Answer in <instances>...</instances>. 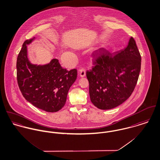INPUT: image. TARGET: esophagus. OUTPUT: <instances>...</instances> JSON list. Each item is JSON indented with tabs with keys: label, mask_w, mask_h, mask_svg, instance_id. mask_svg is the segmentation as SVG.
<instances>
[{
	"label": "esophagus",
	"mask_w": 160,
	"mask_h": 160,
	"mask_svg": "<svg viewBox=\"0 0 160 160\" xmlns=\"http://www.w3.org/2000/svg\"><path fill=\"white\" fill-rule=\"evenodd\" d=\"M78 73H79L80 77H85V75H86V71H85L83 68H82V69H80L78 70Z\"/></svg>",
	"instance_id": "1"
}]
</instances>
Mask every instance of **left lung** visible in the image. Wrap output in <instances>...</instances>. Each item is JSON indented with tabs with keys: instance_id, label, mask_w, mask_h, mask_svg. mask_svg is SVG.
<instances>
[{
	"instance_id": "obj_1",
	"label": "left lung",
	"mask_w": 160,
	"mask_h": 160,
	"mask_svg": "<svg viewBox=\"0 0 160 160\" xmlns=\"http://www.w3.org/2000/svg\"><path fill=\"white\" fill-rule=\"evenodd\" d=\"M96 54L92 69L87 72L90 99L99 109H112L133 92L141 71V56L132 37L124 50L112 54L102 48Z\"/></svg>"
}]
</instances>
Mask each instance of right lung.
<instances>
[{
    "mask_svg": "<svg viewBox=\"0 0 160 160\" xmlns=\"http://www.w3.org/2000/svg\"><path fill=\"white\" fill-rule=\"evenodd\" d=\"M34 38L26 40L18 54V86L23 97L33 106L48 112H56L64 106L77 71L62 68L57 59L43 66L32 64L28 58L26 45Z\"/></svg>",
    "mask_w": 160,
    "mask_h": 160,
    "instance_id": "1",
    "label": "right lung"
}]
</instances>
